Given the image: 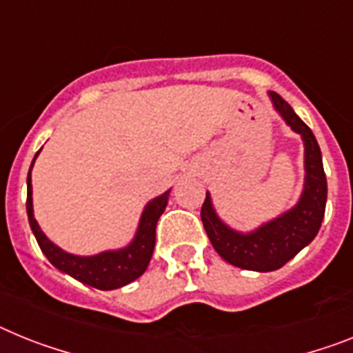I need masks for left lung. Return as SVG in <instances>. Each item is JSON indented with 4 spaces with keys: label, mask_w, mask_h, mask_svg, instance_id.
Listing matches in <instances>:
<instances>
[{
    "label": "left lung",
    "mask_w": 353,
    "mask_h": 353,
    "mask_svg": "<svg viewBox=\"0 0 353 353\" xmlns=\"http://www.w3.org/2000/svg\"><path fill=\"white\" fill-rule=\"evenodd\" d=\"M271 99L283 120L296 132H300L305 141L307 176H305V190L300 203L291 212L283 213L282 217L263 224L260 230L248 235L232 232L219 221L210 204L208 195L201 208V221L206 235L222 259L236 268L260 272L276 271L283 268L305 245L312 242L321 228L325 204H327V176L323 170L321 150L316 136L280 94L271 91Z\"/></svg>",
    "instance_id": "1"
}]
</instances>
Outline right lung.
Masks as SVG:
<instances>
[{"label": "right lung", "instance_id": "add662e5", "mask_svg": "<svg viewBox=\"0 0 353 353\" xmlns=\"http://www.w3.org/2000/svg\"><path fill=\"white\" fill-rule=\"evenodd\" d=\"M39 150L35 152L37 158ZM34 158V161H35ZM34 161L30 165V170L34 167ZM30 170H28V179H26V213H28V222H30L32 232L35 235V241L39 244L41 251L46 254V259L59 269L66 272L79 282L91 285L100 291H111L118 289L127 283L134 282L140 278L149 265L154 253V244H156V224L161 213L167 208L168 192L159 195L152 203L147 204L143 215H141L140 228L136 233L134 241L125 250L120 251H105L97 256H75L66 251L59 250L57 245L44 236L41 232L39 224L34 219L32 212V185H30Z\"/></svg>", "mask_w": 353, "mask_h": 353}]
</instances>
